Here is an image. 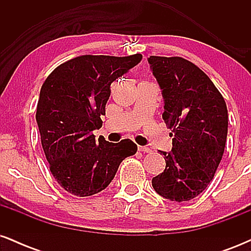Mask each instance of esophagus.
<instances>
[{
  "label": "esophagus",
  "instance_id": "esophagus-1",
  "mask_svg": "<svg viewBox=\"0 0 251 251\" xmlns=\"http://www.w3.org/2000/svg\"><path fill=\"white\" fill-rule=\"evenodd\" d=\"M138 150H139L140 152H144V153H149V152H151V149L146 148V146H138Z\"/></svg>",
  "mask_w": 251,
  "mask_h": 251
}]
</instances>
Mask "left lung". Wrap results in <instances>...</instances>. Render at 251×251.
Instances as JSON below:
<instances>
[{
    "label": "left lung",
    "mask_w": 251,
    "mask_h": 251,
    "mask_svg": "<svg viewBox=\"0 0 251 251\" xmlns=\"http://www.w3.org/2000/svg\"><path fill=\"white\" fill-rule=\"evenodd\" d=\"M149 63L163 89V119L174 137L171 151H160L166 166L152 186L166 200L190 201L206 189L221 163L227 133L226 101L189 60L152 55Z\"/></svg>",
    "instance_id": "obj_1"
}]
</instances>
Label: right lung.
I'll return each mask as SVG.
<instances>
[{
  "label": "right lung",
  "mask_w": 251,
  "mask_h": 251,
  "mask_svg": "<svg viewBox=\"0 0 251 251\" xmlns=\"http://www.w3.org/2000/svg\"><path fill=\"white\" fill-rule=\"evenodd\" d=\"M142 57L76 56L57 66L43 82L36 108L42 149L53 177L70 194L87 197L102 191L120 163L137 152L132 140H96L92 131L102 126L111 83Z\"/></svg>",
  "instance_id": "add662e5"
}]
</instances>
